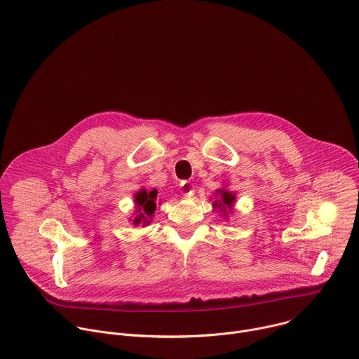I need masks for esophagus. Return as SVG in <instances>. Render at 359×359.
<instances>
[{
    "label": "esophagus",
    "instance_id": "esophagus-1",
    "mask_svg": "<svg viewBox=\"0 0 359 359\" xmlns=\"http://www.w3.org/2000/svg\"><path fill=\"white\" fill-rule=\"evenodd\" d=\"M194 185L189 182V181H184L181 185H180V192L185 196H192L194 195Z\"/></svg>",
    "mask_w": 359,
    "mask_h": 359
}]
</instances>
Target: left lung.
Returning a JSON list of instances; mask_svg holds the SVG:
<instances>
[{
  "instance_id": "1",
  "label": "left lung",
  "mask_w": 359,
  "mask_h": 359,
  "mask_svg": "<svg viewBox=\"0 0 359 359\" xmlns=\"http://www.w3.org/2000/svg\"><path fill=\"white\" fill-rule=\"evenodd\" d=\"M218 192H221V194H222V195H221L222 201H219V208H222V210H225V209H226V206H228V208H231V206H232V203H233V201H235V195L229 194L228 191H218ZM215 205H218V203L215 202Z\"/></svg>"
}]
</instances>
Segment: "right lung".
I'll list each match as a JSON object with an SVG mask.
<instances>
[{
  "label": "right lung",
  "instance_id": "obj_1",
  "mask_svg": "<svg viewBox=\"0 0 359 359\" xmlns=\"http://www.w3.org/2000/svg\"><path fill=\"white\" fill-rule=\"evenodd\" d=\"M157 194H158L157 189H153V191H150V192H147L146 189H142V191L137 192V194H135L137 210H141V209H142V211L147 213V217H153L154 210H156V208H157V205H156ZM140 212V213L137 215V218L134 219V224H135V225H138L141 221L144 222V224H149V222H150V219L146 221L147 218H146V215Z\"/></svg>",
  "mask_w": 359,
  "mask_h": 359
}]
</instances>
